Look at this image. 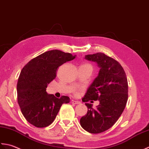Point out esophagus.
Wrapping results in <instances>:
<instances>
[{"mask_svg":"<svg viewBox=\"0 0 149 149\" xmlns=\"http://www.w3.org/2000/svg\"><path fill=\"white\" fill-rule=\"evenodd\" d=\"M71 103L73 104H80V102L79 101H77V100H71Z\"/></svg>","mask_w":149,"mask_h":149,"instance_id":"obj_1","label":"esophagus"}]
</instances>
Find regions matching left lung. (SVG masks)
<instances>
[{
	"label": "left lung",
	"mask_w": 149,
	"mask_h": 149,
	"mask_svg": "<svg viewBox=\"0 0 149 149\" xmlns=\"http://www.w3.org/2000/svg\"><path fill=\"white\" fill-rule=\"evenodd\" d=\"M85 59L96 63L100 71L82 101L98 100L100 104L94 109L92 104L86 103L87 113L80 122L86 131L98 134L110 129L122 114L128 99V82L121 65L104 53L87 54Z\"/></svg>",
	"instance_id": "left-lung-1"
}]
</instances>
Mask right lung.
<instances>
[{
	"label": "right lung",
	"instance_id": "obj_1",
	"mask_svg": "<svg viewBox=\"0 0 149 149\" xmlns=\"http://www.w3.org/2000/svg\"><path fill=\"white\" fill-rule=\"evenodd\" d=\"M75 58V56L59 50H51L30 60L24 67L18 79V103L26 120L39 128L53 122L63 104L70 99L57 98L46 92L47 85L56 77L58 68Z\"/></svg>",
	"mask_w": 149,
	"mask_h": 149
}]
</instances>
